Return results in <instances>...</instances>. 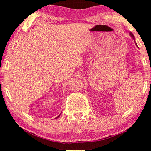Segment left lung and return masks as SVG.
Returning a JSON list of instances; mask_svg holds the SVG:
<instances>
[{
    "mask_svg": "<svg viewBox=\"0 0 151 151\" xmlns=\"http://www.w3.org/2000/svg\"><path fill=\"white\" fill-rule=\"evenodd\" d=\"M130 36H131V37L132 38L133 40H134L135 44H136V45L137 46V44H136V40H135V37H134V35H133V33H131V32H130ZM137 47H138V46H137Z\"/></svg>",
    "mask_w": 151,
    "mask_h": 151,
    "instance_id": "1",
    "label": "left lung"
}]
</instances>
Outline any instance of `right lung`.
Returning a JSON list of instances; mask_svg holds the SVG:
<instances>
[{
	"label": "right lung",
	"mask_w": 151,
	"mask_h": 151,
	"mask_svg": "<svg viewBox=\"0 0 151 151\" xmlns=\"http://www.w3.org/2000/svg\"><path fill=\"white\" fill-rule=\"evenodd\" d=\"M60 115H59V116H58V117H57V118H58V117H60Z\"/></svg>",
	"instance_id": "right-lung-1"
}]
</instances>
